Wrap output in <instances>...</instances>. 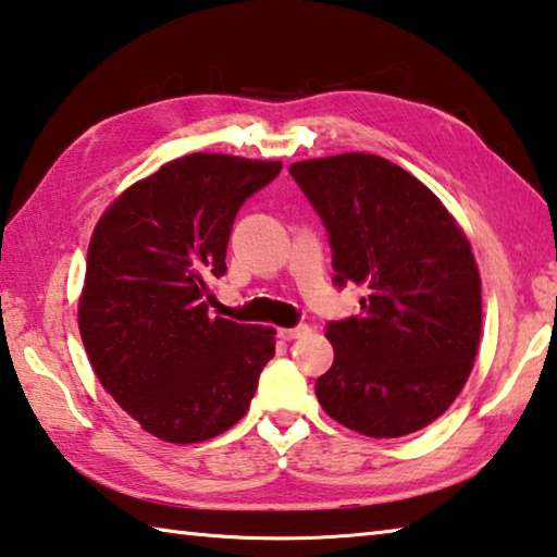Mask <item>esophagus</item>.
<instances>
[{
    "mask_svg": "<svg viewBox=\"0 0 557 557\" xmlns=\"http://www.w3.org/2000/svg\"><path fill=\"white\" fill-rule=\"evenodd\" d=\"M304 335H308V325H298V327H281L278 330V337L281 339H298V337H304Z\"/></svg>",
    "mask_w": 557,
    "mask_h": 557,
    "instance_id": "esophagus-1",
    "label": "esophagus"
}]
</instances>
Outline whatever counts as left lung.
<instances>
[{"mask_svg": "<svg viewBox=\"0 0 557 557\" xmlns=\"http://www.w3.org/2000/svg\"><path fill=\"white\" fill-rule=\"evenodd\" d=\"M333 244L335 284L367 290L330 323L335 362L315 382L323 411L369 437H401L460 396L482 337V278L441 198L374 153L290 163Z\"/></svg>", "mask_w": 557, "mask_h": 557, "instance_id": "1", "label": "left lung"}]
</instances>
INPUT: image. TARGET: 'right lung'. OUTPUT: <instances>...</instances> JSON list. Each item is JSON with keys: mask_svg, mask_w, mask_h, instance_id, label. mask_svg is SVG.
Returning a JSON list of instances; mask_svg holds the SVG:
<instances>
[{"mask_svg": "<svg viewBox=\"0 0 557 557\" xmlns=\"http://www.w3.org/2000/svg\"><path fill=\"white\" fill-rule=\"evenodd\" d=\"M281 161L188 153L136 181L97 220L77 327L97 379L146 433L202 443L242 421L276 330L210 318L237 210Z\"/></svg>", "mask_w": 557, "mask_h": 557, "instance_id": "1", "label": "right lung"}]
</instances>
